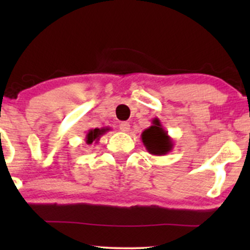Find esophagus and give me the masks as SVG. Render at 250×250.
Listing matches in <instances>:
<instances>
[{
	"label": "esophagus",
	"instance_id": "1",
	"mask_svg": "<svg viewBox=\"0 0 250 250\" xmlns=\"http://www.w3.org/2000/svg\"><path fill=\"white\" fill-rule=\"evenodd\" d=\"M120 130L123 131V133H128V131L130 130V125H129V122L120 123Z\"/></svg>",
	"mask_w": 250,
	"mask_h": 250
}]
</instances>
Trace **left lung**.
<instances>
[{"mask_svg":"<svg viewBox=\"0 0 250 250\" xmlns=\"http://www.w3.org/2000/svg\"><path fill=\"white\" fill-rule=\"evenodd\" d=\"M151 123L153 125L141 134L142 142L148 153L155 156H163L170 153L174 143L168 135V131L165 130L159 119H154Z\"/></svg>","mask_w":250,"mask_h":250,"instance_id":"1","label":"left lung"}]
</instances>
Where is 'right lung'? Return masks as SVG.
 <instances>
[{"mask_svg":"<svg viewBox=\"0 0 250 250\" xmlns=\"http://www.w3.org/2000/svg\"><path fill=\"white\" fill-rule=\"evenodd\" d=\"M110 130L109 127H103V128H93L89 129L85 135L84 141L87 145H93V143H97L100 141V139L104 135L107 131Z\"/></svg>","mask_w":250,"mask_h":250,"instance_id":"1","label":"right lung"}]
</instances>
